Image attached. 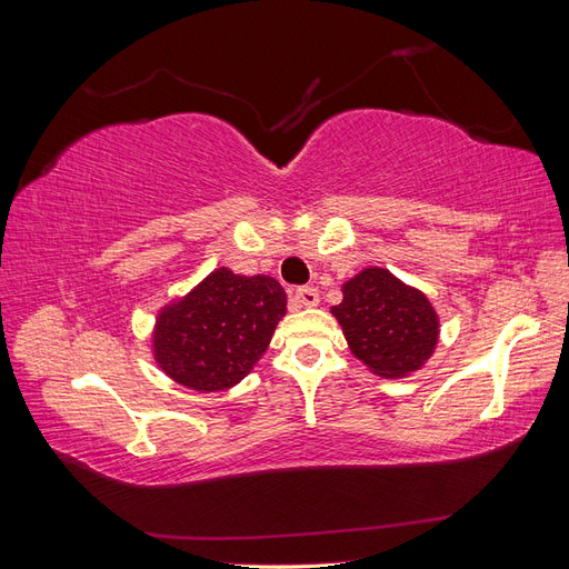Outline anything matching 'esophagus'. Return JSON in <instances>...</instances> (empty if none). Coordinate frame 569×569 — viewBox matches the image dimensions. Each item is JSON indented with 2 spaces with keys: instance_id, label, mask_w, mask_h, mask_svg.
<instances>
[{
  "instance_id": "esophagus-1",
  "label": "esophagus",
  "mask_w": 569,
  "mask_h": 569,
  "mask_svg": "<svg viewBox=\"0 0 569 569\" xmlns=\"http://www.w3.org/2000/svg\"><path fill=\"white\" fill-rule=\"evenodd\" d=\"M291 301H295L297 306H306V308H313L320 303V295L316 287H299L295 291V297H291Z\"/></svg>"
}]
</instances>
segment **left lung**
Instances as JSON below:
<instances>
[{
	"mask_svg": "<svg viewBox=\"0 0 569 569\" xmlns=\"http://www.w3.org/2000/svg\"><path fill=\"white\" fill-rule=\"evenodd\" d=\"M343 299L332 306L351 353L370 372L399 380L425 366L439 341V316L420 289L408 287L387 268H366L343 282Z\"/></svg>",
	"mask_w": 569,
	"mask_h": 569,
	"instance_id": "left-lung-1",
	"label": "left lung"
}]
</instances>
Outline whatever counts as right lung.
Listing matches in <instances>:
<instances>
[{
    "instance_id": "right-lung-1",
    "label": "right lung",
    "mask_w": 569,
    "mask_h": 569,
    "mask_svg": "<svg viewBox=\"0 0 569 569\" xmlns=\"http://www.w3.org/2000/svg\"><path fill=\"white\" fill-rule=\"evenodd\" d=\"M284 313L287 295L278 280L218 268L161 308L151 337L153 358L187 389H230L266 353Z\"/></svg>"
}]
</instances>
